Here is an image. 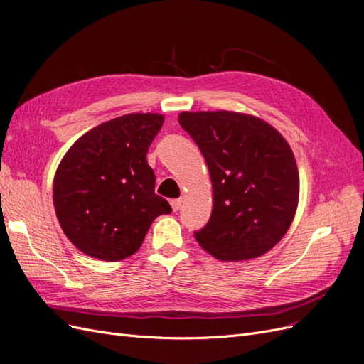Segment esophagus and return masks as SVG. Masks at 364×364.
Listing matches in <instances>:
<instances>
[{
    "label": "esophagus",
    "instance_id": "esophagus-1",
    "mask_svg": "<svg viewBox=\"0 0 364 364\" xmlns=\"http://www.w3.org/2000/svg\"><path fill=\"white\" fill-rule=\"evenodd\" d=\"M170 205H171V208H173V211L176 213V211H179V209H181L182 200H181V199H173V200L170 202Z\"/></svg>",
    "mask_w": 364,
    "mask_h": 364
}]
</instances>
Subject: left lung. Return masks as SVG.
I'll use <instances>...</instances> for the list:
<instances>
[{
    "instance_id": "left-lung-1",
    "label": "left lung",
    "mask_w": 364,
    "mask_h": 364,
    "mask_svg": "<svg viewBox=\"0 0 364 364\" xmlns=\"http://www.w3.org/2000/svg\"><path fill=\"white\" fill-rule=\"evenodd\" d=\"M213 182V213L194 237L220 261L258 258L287 234L299 202V173L289 142L258 117L182 112Z\"/></svg>"
}]
</instances>
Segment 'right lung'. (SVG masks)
I'll list each match as a JSON object with an SVG mask.
<instances>
[{"label": "right lung", "mask_w": 364, "mask_h": 364, "mask_svg": "<svg viewBox=\"0 0 364 364\" xmlns=\"http://www.w3.org/2000/svg\"><path fill=\"white\" fill-rule=\"evenodd\" d=\"M164 124L159 114H127L86 132L62 158L53 202L62 230L80 252L124 259L141 247L171 206L155 194L147 151Z\"/></svg>", "instance_id": "1"}]
</instances>
